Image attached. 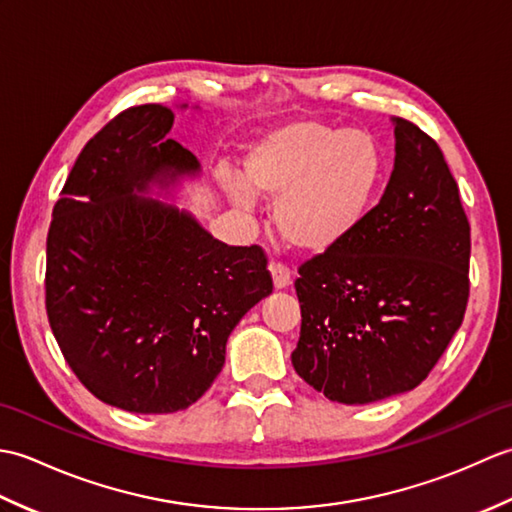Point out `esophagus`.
<instances>
[{"mask_svg": "<svg viewBox=\"0 0 512 512\" xmlns=\"http://www.w3.org/2000/svg\"><path fill=\"white\" fill-rule=\"evenodd\" d=\"M268 270H270V275H273V286H275V290H284V288H288L290 284H292V277H290V270H288V266H284V264H270L268 266Z\"/></svg>", "mask_w": 512, "mask_h": 512, "instance_id": "esophagus-1", "label": "esophagus"}]
</instances>
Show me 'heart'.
Returning <instances> with one entry per match:
<instances>
[{"label":"heart","instance_id":"1","mask_svg":"<svg viewBox=\"0 0 512 512\" xmlns=\"http://www.w3.org/2000/svg\"><path fill=\"white\" fill-rule=\"evenodd\" d=\"M385 176V151L361 129L290 121L270 129L242 158V178L220 173L239 209L273 202L281 239L303 253H328L363 224Z\"/></svg>","mask_w":512,"mask_h":512}]
</instances>
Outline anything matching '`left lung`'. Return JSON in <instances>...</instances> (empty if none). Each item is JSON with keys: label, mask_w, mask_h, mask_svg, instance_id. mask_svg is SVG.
<instances>
[{"label": "left lung", "mask_w": 512, "mask_h": 512, "mask_svg": "<svg viewBox=\"0 0 512 512\" xmlns=\"http://www.w3.org/2000/svg\"><path fill=\"white\" fill-rule=\"evenodd\" d=\"M394 171L343 244L299 268L301 336L292 367L332 402L367 405L418 387L469 301L471 226L447 160L391 116Z\"/></svg>", "instance_id": "obj_1"}]
</instances>
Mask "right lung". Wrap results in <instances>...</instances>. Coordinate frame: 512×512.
Returning <instances> with one entry per match:
<instances>
[{"instance_id": "1", "label": "right lung", "mask_w": 512, "mask_h": 512, "mask_svg": "<svg viewBox=\"0 0 512 512\" xmlns=\"http://www.w3.org/2000/svg\"><path fill=\"white\" fill-rule=\"evenodd\" d=\"M171 127L156 103L107 123L76 158L46 244V310L65 361L96 398L132 413L193 405L239 319L273 292L262 248L228 246L149 198L202 171Z\"/></svg>"}]
</instances>
